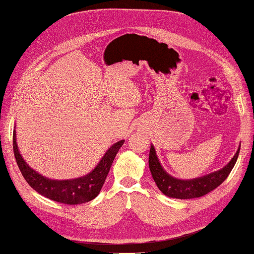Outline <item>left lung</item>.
<instances>
[{"instance_id":"obj_1","label":"left lung","mask_w":254,"mask_h":254,"mask_svg":"<svg viewBox=\"0 0 254 254\" xmlns=\"http://www.w3.org/2000/svg\"><path fill=\"white\" fill-rule=\"evenodd\" d=\"M240 149L241 146L238 147L231 161H230L225 167H222L221 170L211 173L209 175L199 177V178L182 180L172 177L170 174H167L163 170V167L161 165L160 161L157 157L156 149L151 145L148 160L149 170L153 180H155L157 184V187L164 195L177 199L198 198L210 193L211 190L219 187L220 184L227 179V177L231 173L232 168L236 163Z\"/></svg>"}]
</instances>
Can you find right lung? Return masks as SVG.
<instances>
[{
	"instance_id": "right-lung-1",
	"label": "right lung",
	"mask_w": 254,
	"mask_h": 254,
	"mask_svg": "<svg viewBox=\"0 0 254 254\" xmlns=\"http://www.w3.org/2000/svg\"><path fill=\"white\" fill-rule=\"evenodd\" d=\"M12 142L17 164L30 187L40 195L51 199V200L64 204H80L91 201L99 194L107 176H108L113 160L125 141L121 140L120 142L114 143L106 151L102 160L91 173L79 177V178L68 180L50 179L30 168L20 155L16 141V130H13Z\"/></svg>"
}]
</instances>
